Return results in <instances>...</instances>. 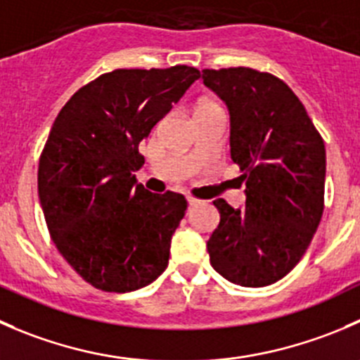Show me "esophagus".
Returning <instances> with one entry per match:
<instances>
[{
	"label": "esophagus",
	"mask_w": 360,
	"mask_h": 360,
	"mask_svg": "<svg viewBox=\"0 0 360 360\" xmlns=\"http://www.w3.org/2000/svg\"><path fill=\"white\" fill-rule=\"evenodd\" d=\"M188 205H190V207H197V205H200V200H197V198L193 197H188Z\"/></svg>",
	"instance_id": "34e87169"
}]
</instances>
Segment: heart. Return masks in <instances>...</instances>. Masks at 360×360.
Wrapping results in <instances>:
<instances>
[{
    "mask_svg": "<svg viewBox=\"0 0 360 360\" xmlns=\"http://www.w3.org/2000/svg\"><path fill=\"white\" fill-rule=\"evenodd\" d=\"M209 107H218V105H216V103H212V102H202L200 105L197 107V110H200V109H209Z\"/></svg>",
    "mask_w": 360,
    "mask_h": 360,
    "instance_id": "b5f03b06",
    "label": "heart"
}]
</instances>
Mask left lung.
I'll list each match as a JSON object with an SVG mask.
<instances>
[{
  "instance_id": "8db88e82",
  "label": "left lung",
  "mask_w": 360,
  "mask_h": 360,
  "mask_svg": "<svg viewBox=\"0 0 360 360\" xmlns=\"http://www.w3.org/2000/svg\"><path fill=\"white\" fill-rule=\"evenodd\" d=\"M229 107L230 156L243 172L246 205L214 200L219 225L207 240L211 265L240 287L287 276L315 236L323 212L326 146L290 87L267 72L202 70Z\"/></svg>"
}]
</instances>
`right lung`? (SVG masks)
I'll return each instance as SVG.
<instances>
[{
	"label": "right lung",
	"mask_w": 360,
	"mask_h": 360,
	"mask_svg": "<svg viewBox=\"0 0 360 360\" xmlns=\"http://www.w3.org/2000/svg\"><path fill=\"white\" fill-rule=\"evenodd\" d=\"M200 77L193 66L114 70L65 103L38 163L49 233L72 269L103 292L139 290L169 265L188 207L181 193H151L135 179L142 139Z\"/></svg>",
	"instance_id": "add662e5"
}]
</instances>
